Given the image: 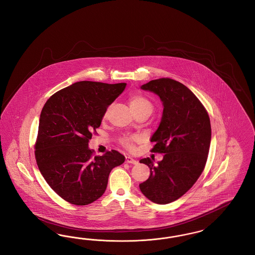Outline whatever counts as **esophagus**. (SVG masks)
<instances>
[{
  "mask_svg": "<svg viewBox=\"0 0 255 255\" xmlns=\"http://www.w3.org/2000/svg\"><path fill=\"white\" fill-rule=\"evenodd\" d=\"M125 162L126 163H128V164H132V165H136V164H138V161H136L135 159H132V157H130V156H127L126 159H125Z\"/></svg>",
  "mask_w": 255,
  "mask_h": 255,
  "instance_id": "obj_1",
  "label": "esophagus"
}]
</instances>
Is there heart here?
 I'll list each match as a JSON object with an SVG mask.
<instances>
[{
    "label": "heart",
    "mask_w": 255,
    "mask_h": 255,
    "mask_svg": "<svg viewBox=\"0 0 255 255\" xmlns=\"http://www.w3.org/2000/svg\"><path fill=\"white\" fill-rule=\"evenodd\" d=\"M130 106L132 108L133 113L139 112V111H147L151 113L152 111V104L149 102V100L145 97L141 95H133L130 98ZM135 137H125L122 140L123 145L128 148L132 149V143L135 141Z\"/></svg>",
    "instance_id": "b5f03b06"
}]
</instances>
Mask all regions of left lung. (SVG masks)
<instances>
[{"label": "left lung", "mask_w": 255, "mask_h": 255, "mask_svg": "<svg viewBox=\"0 0 255 255\" xmlns=\"http://www.w3.org/2000/svg\"><path fill=\"white\" fill-rule=\"evenodd\" d=\"M141 89L163 103L161 123L150 142L155 143L151 151L164 157L156 165L153 158L141 159L150 171L139 188L149 201L167 204L186 193L202 174L210 148V119L193 92L175 80H152Z\"/></svg>", "instance_id": "left-lung-1"}]
</instances>
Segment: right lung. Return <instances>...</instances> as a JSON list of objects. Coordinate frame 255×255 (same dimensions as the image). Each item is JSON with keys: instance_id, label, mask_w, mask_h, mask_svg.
Returning a JSON list of instances; mask_svg holds the SVG:
<instances>
[{"instance_id": "right-lung-1", "label": "right lung", "mask_w": 255, "mask_h": 255, "mask_svg": "<svg viewBox=\"0 0 255 255\" xmlns=\"http://www.w3.org/2000/svg\"><path fill=\"white\" fill-rule=\"evenodd\" d=\"M125 87V83L81 81L54 93L42 108L36 164L47 184L71 204L87 205L102 197L111 170L125 161L115 149L94 156L88 148L107 107Z\"/></svg>"}]
</instances>
